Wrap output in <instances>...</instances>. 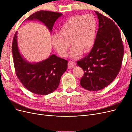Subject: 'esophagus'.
Listing matches in <instances>:
<instances>
[{
    "instance_id": "1",
    "label": "esophagus",
    "mask_w": 132,
    "mask_h": 132,
    "mask_svg": "<svg viewBox=\"0 0 132 132\" xmlns=\"http://www.w3.org/2000/svg\"><path fill=\"white\" fill-rule=\"evenodd\" d=\"M76 65V63L74 61H69L68 64V67L69 69H71Z\"/></svg>"
}]
</instances>
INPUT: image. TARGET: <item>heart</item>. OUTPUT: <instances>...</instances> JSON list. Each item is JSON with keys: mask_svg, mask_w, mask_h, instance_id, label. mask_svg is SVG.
Listing matches in <instances>:
<instances>
[{"mask_svg": "<svg viewBox=\"0 0 132 132\" xmlns=\"http://www.w3.org/2000/svg\"><path fill=\"white\" fill-rule=\"evenodd\" d=\"M97 27V21L93 15L73 16L60 27L58 34L51 36L52 45L59 55L65 57L71 43L70 57L78 58L81 56L82 51L86 53L93 48Z\"/></svg>", "mask_w": 132, "mask_h": 132, "instance_id": "1", "label": "heart"}]
</instances>
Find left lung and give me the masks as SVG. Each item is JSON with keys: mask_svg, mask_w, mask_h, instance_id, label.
I'll return each mask as SVG.
<instances>
[{"mask_svg": "<svg viewBox=\"0 0 132 132\" xmlns=\"http://www.w3.org/2000/svg\"><path fill=\"white\" fill-rule=\"evenodd\" d=\"M98 29L89 54L77 62L84 71L80 80L84 89L100 90L112 82L120 70L124 48L120 31L111 19L95 11Z\"/></svg>", "mask_w": 132, "mask_h": 132, "instance_id": "obj_1", "label": "left lung"}]
</instances>
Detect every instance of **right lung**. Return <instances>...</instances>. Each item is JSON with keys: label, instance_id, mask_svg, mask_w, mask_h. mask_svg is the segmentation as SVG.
I'll use <instances>...</instances> for the list:
<instances>
[{"label": "right lung", "instance_id": "1", "mask_svg": "<svg viewBox=\"0 0 132 132\" xmlns=\"http://www.w3.org/2000/svg\"><path fill=\"white\" fill-rule=\"evenodd\" d=\"M62 14L49 11H38L26 20H38L42 22L51 33L55 21ZM18 32L12 44V51L16 74L26 88L34 94L46 95L53 93L59 84L62 75L67 70L68 61L52 54L43 61L31 63L24 58L19 51Z\"/></svg>", "mask_w": 132, "mask_h": 132}]
</instances>
